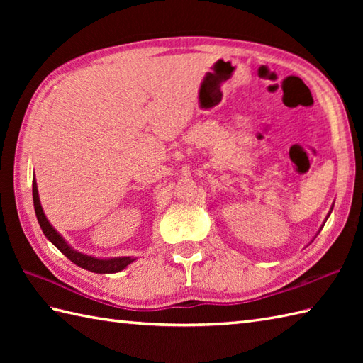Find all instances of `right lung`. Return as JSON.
I'll return each instance as SVG.
<instances>
[{
  "label": "right lung",
  "mask_w": 363,
  "mask_h": 363,
  "mask_svg": "<svg viewBox=\"0 0 363 363\" xmlns=\"http://www.w3.org/2000/svg\"><path fill=\"white\" fill-rule=\"evenodd\" d=\"M33 199H34V209H35L38 225H40L45 237L48 238V240L54 246H56V248L60 252H62L64 256L70 259L73 264H76L84 269H89V272H94V273H117V272H121L123 268H126L130 264V262H134L133 257L96 259V257L87 256V254H82V252H78V251H74L73 248H70V245H68L64 240V238L57 234V230L50 225V221L46 220V217H45L43 209L40 206V198H38L35 177L33 179Z\"/></svg>",
  "instance_id": "right-lung-1"
}]
</instances>
